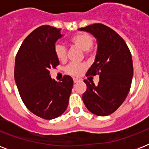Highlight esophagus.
<instances>
[{"instance_id": "obj_1", "label": "esophagus", "mask_w": 149, "mask_h": 149, "mask_svg": "<svg viewBox=\"0 0 149 149\" xmlns=\"http://www.w3.org/2000/svg\"><path fill=\"white\" fill-rule=\"evenodd\" d=\"M80 81V79H77V78H74L73 79V82H74V84H77V83H78V82Z\"/></svg>"}]
</instances>
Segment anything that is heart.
<instances>
[{"label": "heart", "mask_w": 149, "mask_h": 149, "mask_svg": "<svg viewBox=\"0 0 149 149\" xmlns=\"http://www.w3.org/2000/svg\"><path fill=\"white\" fill-rule=\"evenodd\" d=\"M70 42L71 45L79 48L84 51L86 56L91 52V49L93 45L94 39L91 35L86 32H78L70 38ZM54 53L58 61L64 62L66 59V49L64 45L60 44H56L54 47ZM86 65L84 63L76 64L70 63L65 67V72L73 77H78L82 74V72L86 70Z\"/></svg>", "instance_id": "b5f03b06"}]
</instances>
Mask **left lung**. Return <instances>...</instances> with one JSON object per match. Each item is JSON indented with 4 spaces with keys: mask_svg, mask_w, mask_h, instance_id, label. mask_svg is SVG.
Masks as SVG:
<instances>
[{
    "mask_svg": "<svg viewBox=\"0 0 149 149\" xmlns=\"http://www.w3.org/2000/svg\"><path fill=\"white\" fill-rule=\"evenodd\" d=\"M79 31L92 34L97 41L95 62L86 76L100 75L97 86L86 79V91L83 101L91 113L107 116L125 101L129 93L133 77L132 54L121 37L103 24H93Z\"/></svg>",
    "mask_w": 149,
    "mask_h": 149,
    "instance_id": "obj_1",
    "label": "left lung"
}]
</instances>
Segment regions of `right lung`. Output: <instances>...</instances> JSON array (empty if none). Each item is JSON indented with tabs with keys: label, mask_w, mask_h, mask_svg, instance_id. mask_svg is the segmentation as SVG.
Returning a JSON list of instances; mask_svg holds the SVG:
<instances>
[{
	"label": "right lung",
	"mask_w": 149,
	"mask_h": 149,
	"mask_svg": "<svg viewBox=\"0 0 149 149\" xmlns=\"http://www.w3.org/2000/svg\"><path fill=\"white\" fill-rule=\"evenodd\" d=\"M60 29L42 25L22 42L15 58V79L22 101L38 117L52 120L66 110L73 80L64 76L57 83L49 70L59 64L55 56V43L63 35Z\"/></svg>",
	"instance_id": "right-lung-1"
}]
</instances>
